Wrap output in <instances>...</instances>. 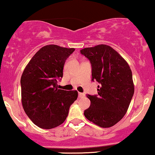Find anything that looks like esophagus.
<instances>
[{"label":"esophagus","instance_id":"esophagus-1","mask_svg":"<svg viewBox=\"0 0 155 155\" xmlns=\"http://www.w3.org/2000/svg\"><path fill=\"white\" fill-rule=\"evenodd\" d=\"M84 94L82 93H79V98H81V97H84Z\"/></svg>","mask_w":155,"mask_h":155}]
</instances>
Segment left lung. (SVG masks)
<instances>
[{
	"label": "left lung",
	"instance_id": "left-lung-1",
	"mask_svg": "<svg viewBox=\"0 0 155 155\" xmlns=\"http://www.w3.org/2000/svg\"><path fill=\"white\" fill-rule=\"evenodd\" d=\"M80 52L91 62L92 81L100 84L98 95L87 96L91 106L84 110V116L103 128L113 127L127 113L133 96L132 71L125 59L109 45L85 48Z\"/></svg>",
	"mask_w": 155,
	"mask_h": 155
}]
</instances>
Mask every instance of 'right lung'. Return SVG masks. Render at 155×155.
<instances>
[{"label":"right lung","instance_id":"add662e5","mask_svg":"<svg viewBox=\"0 0 155 155\" xmlns=\"http://www.w3.org/2000/svg\"><path fill=\"white\" fill-rule=\"evenodd\" d=\"M75 51L57 45L41 48L31 59L20 79L23 110L40 128L50 130L65 120L76 91L57 89L65 60Z\"/></svg>","mask_w":155,"mask_h":155}]
</instances>
